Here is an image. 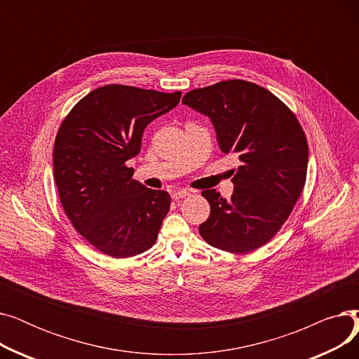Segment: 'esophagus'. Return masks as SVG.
<instances>
[{
	"instance_id": "34e87169",
	"label": "esophagus",
	"mask_w": 359,
	"mask_h": 359,
	"mask_svg": "<svg viewBox=\"0 0 359 359\" xmlns=\"http://www.w3.org/2000/svg\"><path fill=\"white\" fill-rule=\"evenodd\" d=\"M192 192L191 191H187V189H180V191H176V192H173V199L175 201H177V199H182V198H186V196H189Z\"/></svg>"
}]
</instances>
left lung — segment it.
I'll return each instance as SVG.
<instances>
[{"label":"left lung","instance_id":"8db88e82","mask_svg":"<svg viewBox=\"0 0 359 359\" xmlns=\"http://www.w3.org/2000/svg\"><path fill=\"white\" fill-rule=\"evenodd\" d=\"M182 103L208 116L222 153L241 161L229 201L215 189L202 192L211 214L199 234L230 253L259 249L279 231L304 189L309 145L303 128L275 94L244 80L195 88Z\"/></svg>","mask_w":359,"mask_h":359}]
</instances>
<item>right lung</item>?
<instances>
[{
	"label": "right lung",
	"mask_w": 359,
	"mask_h": 359,
	"mask_svg": "<svg viewBox=\"0 0 359 359\" xmlns=\"http://www.w3.org/2000/svg\"><path fill=\"white\" fill-rule=\"evenodd\" d=\"M182 93L109 84L90 91L62 121L53 179L62 208L91 246L122 259L154 246L172 198L132 179L144 129L177 106Z\"/></svg>",
	"instance_id": "right-lung-1"
}]
</instances>
